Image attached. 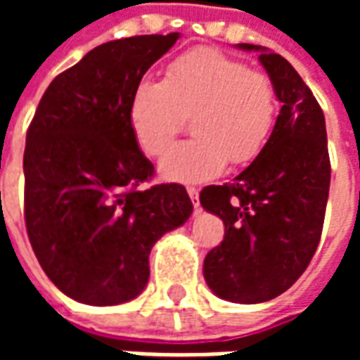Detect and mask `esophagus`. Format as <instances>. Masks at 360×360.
I'll return each mask as SVG.
<instances>
[{
    "label": "esophagus",
    "instance_id": "obj_1",
    "mask_svg": "<svg viewBox=\"0 0 360 360\" xmlns=\"http://www.w3.org/2000/svg\"><path fill=\"white\" fill-rule=\"evenodd\" d=\"M188 196H191V200H193V206H195L196 210L200 208V198H198V188L196 187H188L187 188Z\"/></svg>",
    "mask_w": 360,
    "mask_h": 360
}]
</instances>
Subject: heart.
<instances>
[{
  "label": "heart",
  "instance_id": "obj_1",
  "mask_svg": "<svg viewBox=\"0 0 360 360\" xmlns=\"http://www.w3.org/2000/svg\"><path fill=\"white\" fill-rule=\"evenodd\" d=\"M278 100L270 77L216 50H193L172 61L164 81L142 79L129 103V123L146 154L162 156L193 115L191 141L175 144L160 162L165 179L200 183L264 148Z\"/></svg>",
  "mask_w": 360,
  "mask_h": 360
}]
</instances>
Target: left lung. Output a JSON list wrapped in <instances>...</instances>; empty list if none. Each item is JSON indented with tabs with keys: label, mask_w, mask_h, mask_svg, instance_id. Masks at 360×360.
Segmentation results:
<instances>
[{
	"label": "left lung",
	"mask_w": 360,
	"mask_h": 360,
	"mask_svg": "<svg viewBox=\"0 0 360 360\" xmlns=\"http://www.w3.org/2000/svg\"><path fill=\"white\" fill-rule=\"evenodd\" d=\"M281 110L270 139L231 183L200 193L224 226V241L204 258V279L219 299L270 301L293 285L316 252L330 191L326 119L293 65L255 44Z\"/></svg>",
	"instance_id": "8db88e82"
}]
</instances>
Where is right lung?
<instances>
[{
	"label": "right lung",
	"instance_id": "right-lung-1",
	"mask_svg": "<svg viewBox=\"0 0 360 360\" xmlns=\"http://www.w3.org/2000/svg\"><path fill=\"white\" fill-rule=\"evenodd\" d=\"M179 32L105 42L58 75L36 108L25 148V221L38 262L84 304L134 299L154 243L193 214L177 183L139 188L154 165L129 123L142 75Z\"/></svg>",
	"mask_w": 360,
	"mask_h": 360
}]
</instances>
